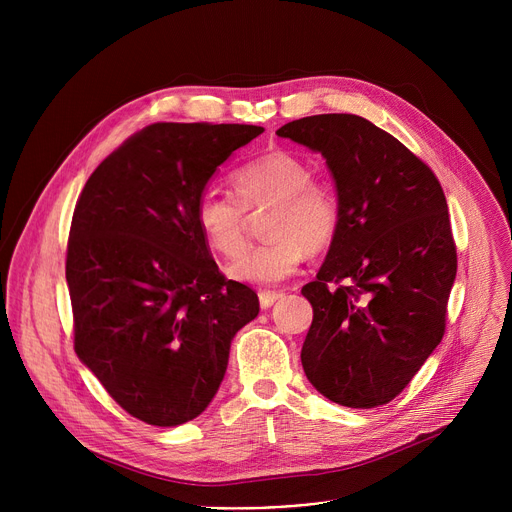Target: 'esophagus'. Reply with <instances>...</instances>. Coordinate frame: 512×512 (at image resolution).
I'll return each mask as SVG.
<instances>
[{
  "label": "esophagus",
  "instance_id": "esophagus-1",
  "mask_svg": "<svg viewBox=\"0 0 512 512\" xmlns=\"http://www.w3.org/2000/svg\"><path fill=\"white\" fill-rule=\"evenodd\" d=\"M278 299H280V292H274V290H261L259 292V305H261V309L272 307Z\"/></svg>",
  "mask_w": 512,
  "mask_h": 512
}]
</instances>
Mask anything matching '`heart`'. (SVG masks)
I'll return each mask as SVG.
<instances>
[{"mask_svg": "<svg viewBox=\"0 0 512 512\" xmlns=\"http://www.w3.org/2000/svg\"><path fill=\"white\" fill-rule=\"evenodd\" d=\"M232 193L207 191L197 199L195 224L211 251L236 259L247 245L245 211L272 205L263 222V245L242 255L230 276L259 286H276L297 274L307 249L332 245L342 220L336 188L313 178L307 161L290 151H267L236 168Z\"/></svg>", "mask_w": 512, "mask_h": 512, "instance_id": "1", "label": "heart"}]
</instances>
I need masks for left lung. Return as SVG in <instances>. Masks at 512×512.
<instances>
[{
  "label": "left lung",
  "instance_id": "1",
  "mask_svg": "<svg viewBox=\"0 0 512 512\" xmlns=\"http://www.w3.org/2000/svg\"><path fill=\"white\" fill-rule=\"evenodd\" d=\"M326 157L342 220L317 278L303 286L313 321L307 380L342 407L388 405L446 332L456 245L442 186L425 161L355 114L276 130Z\"/></svg>",
  "mask_w": 512,
  "mask_h": 512
}]
</instances>
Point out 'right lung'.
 I'll return each mask as SVG.
<instances>
[{"instance_id":"obj_1","label":"right lung","mask_w":512,"mask_h":512,"mask_svg":"<svg viewBox=\"0 0 512 512\" xmlns=\"http://www.w3.org/2000/svg\"><path fill=\"white\" fill-rule=\"evenodd\" d=\"M263 132L155 122L107 155L80 193L66 251L74 351L118 405L149 425L201 415L230 342L259 313L195 224L215 168Z\"/></svg>"}]
</instances>
